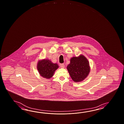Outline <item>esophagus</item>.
I'll return each mask as SVG.
<instances>
[{"label":"esophagus","mask_w":124,"mask_h":124,"mask_svg":"<svg viewBox=\"0 0 124 124\" xmlns=\"http://www.w3.org/2000/svg\"><path fill=\"white\" fill-rule=\"evenodd\" d=\"M60 66H61V68H64L65 67V65L63 63H61L60 64Z\"/></svg>","instance_id":"34e87169"}]
</instances>
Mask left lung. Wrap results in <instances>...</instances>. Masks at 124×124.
I'll list each match as a JSON object with an SVG mask.
<instances>
[{
	"label": "left lung",
	"mask_w": 124,
	"mask_h": 124,
	"mask_svg": "<svg viewBox=\"0 0 124 124\" xmlns=\"http://www.w3.org/2000/svg\"><path fill=\"white\" fill-rule=\"evenodd\" d=\"M67 69L71 78L75 82L83 81L87 77L91 71L88 60L83 54L71 58Z\"/></svg>",
	"instance_id": "left-lung-1"
}]
</instances>
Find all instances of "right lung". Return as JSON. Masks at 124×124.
Instances as JSON below:
<instances>
[{"instance_id":"obj_1","label":"right lung","mask_w":124,"mask_h":124,"mask_svg":"<svg viewBox=\"0 0 124 124\" xmlns=\"http://www.w3.org/2000/svg\"><path fill=\"white\" fill-rule=\"evenodd\" d=\"M57 63H53L47 59L39 60L37 68L40 75L44 78L49 79L54 75V72L59 68Z\"/></svg>"}]
</instances>
